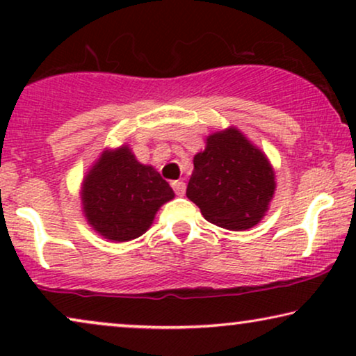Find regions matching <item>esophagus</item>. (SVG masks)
<instances>
[{"mask_svg": "<svg viewBox=\"0 0 356 356\" xmlns=\"http://www.w3.org/2000/svg\"><path fill=\"white\" fill-rule=\"evenodd\" d=\"M172 188H173V191L178 194V196H183L184 189H186V184L178 179V181H172Z\"/></svg>", "mask_w": 356, "mask_h": 356, "instance_id": "1", "label": "esophagus"}]
</instances>
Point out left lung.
Wrapping results in <instances>:
<instances>
[{
	"mask_svg": "<svg viewBox=\"0 0 356 356\" xmlns=\"http://www.w3.org/2000/svg\"><path fill=\"white\" fill-rule=\"evenodd\" d=\"M274 189V172L266 155L230 128L209 136L206 150L194 157L186 196L207 222L246 230L264 216Z\"/></svg>",
	"mask_w": 356,
	"mask_h": 356,
	"instance_id": "obj_1",
	"label": "left lung"
}]
</instances>
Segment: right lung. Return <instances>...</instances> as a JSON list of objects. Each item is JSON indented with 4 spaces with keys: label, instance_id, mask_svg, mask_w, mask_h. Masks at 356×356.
Segmentation results:
<instances>
[{
    "label": "right lung",
    "instance_id": "right-lung-1",
    "mask_svg": "<svg viewBox=\"0 0 356 356\" xmlns=\"http://www.w3.org/2000/svg\"><path fill=\"white\" fill-rule=\"evenodd\" d=\"M170 184L152 167L140 165L128 147L105 152L84 179V212L100 235L129 241L143 235L163 202Z\"/></svg>",
    "mask_w": 356,
    "mask_h": 356
}]
</instances>
